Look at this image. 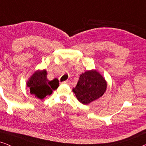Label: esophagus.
Wrapping results in <instances>:
<instances>
[{"instance_id": "esophagus-1", "label": "esophagus", "mask_w": 146, "mask_h": 146, "mask_svg": "<svg viewBox=\"0 0 146 146\" xmlns=\"http://www.w3.org/2000/svg\"><path fill=\"white\" fill-rule=\"evenodd\" d=\"M62 84H70V82L69 80H66V81H64V82H62Z\"/></svg>"}]
</instances>
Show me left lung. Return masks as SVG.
<instances>
[{
    "label": "left lung",
    "instance_id": "8db88e82",
    "mask_svg": "<svg viewBox=\"0 0 146 146\" xmlns=\"http://www.w3.org/2000/svg\"><path fill=\"white\" fill-rule=\"evenodd\" d=\"M104 78L94 70H88L80 76L76 86L72 91L83 104H88L102 96L106 90Z\"/></svg>",
    "mask_w": 146,
    "mask_h": 146
}]
</instances>
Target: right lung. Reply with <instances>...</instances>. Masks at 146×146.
I'll return each instance as SVG.
<instances>
[{"mask_svg": "<svg viewBox=\"0 0 146 146\" xmlns=\"http://www.w3.org/2000/svg\"><path fill=\"white\" fill-rule=\"evenodd\" d=\"M31 94L38 99L42 100L52 94V91L57 89L59 81L57 78L49 81L47 78V72L45 70H37L30 78L27 83Z\"/></svg>", "mask_w": 146, "mask_h": 146, "instance_id": "add662e5", "label": "right lung"}]
</instances>
